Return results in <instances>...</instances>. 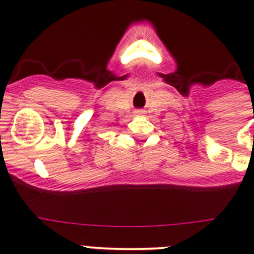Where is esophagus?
I'll return each mask as SVG.
<instances>
[{
    "instance_id": "obj_1",
    "label": "esophagus",
    "mask_w": 254,
    "mask_h": 254,
    "mask_svg": "<svg viewBox=\"0 0 254 254\" xmlns=\"http://www.w3.org/2000/svg\"><path fill=\"white\" fill-rule=\"evenodd\" d=\"M141 113H143V111H141V110H136L135 111V114H141Z\"/></svg>"
}]
</instances>
